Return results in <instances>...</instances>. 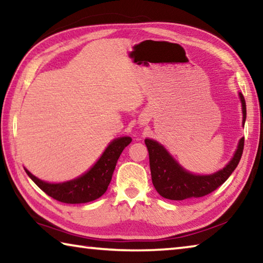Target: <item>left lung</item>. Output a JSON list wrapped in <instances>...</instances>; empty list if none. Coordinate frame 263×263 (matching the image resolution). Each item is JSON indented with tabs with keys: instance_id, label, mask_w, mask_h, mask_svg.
<instances>
[{
	"instance_id": "left-lung-1",
	"label": "left lung",
	"mask_w": 263,
	"mask_h": 263,
	"mask_svg": "<svg viewBox=\"0 0 263 263\" xmlns=\"http://www.w3.org/2000/svg\"><path fill=\"white\" fill-rule=\"evenodd\" d=\"M239 95L242 103V118L245 123L246 102L241 92ZM145 144L149 154V168L154 188L164 198L172 201H183L186 198H198L211 194L229 179L241 159L245 138H241L239 141L237 152L228 166L212 175L190 174L157 141L146 139Z\"/></svg>"
}]
</instances>
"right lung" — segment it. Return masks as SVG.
<instances>
[{
	"label": "right lung",
	"mask_w": 263,
	"mask_h": 263,
	"mask_svg": "<svg viewBox=\"0 0 263 263\" xmlns=\"http://www.w3.org/2000/svg\"><path fill=\"white\" fill-rule=\"evenodd\" d=\"M131 140L130 137L115 139L106 147L99 161L90 171L79 179L65 182V183H46L33 176L26 169L25 172L44 193L61 203L81 204L95 201L108 189L118 158L121 157L123 149L130 144Z\"/></svg>",
	"instance_id": "right-lung-1"
}]
</instances>
